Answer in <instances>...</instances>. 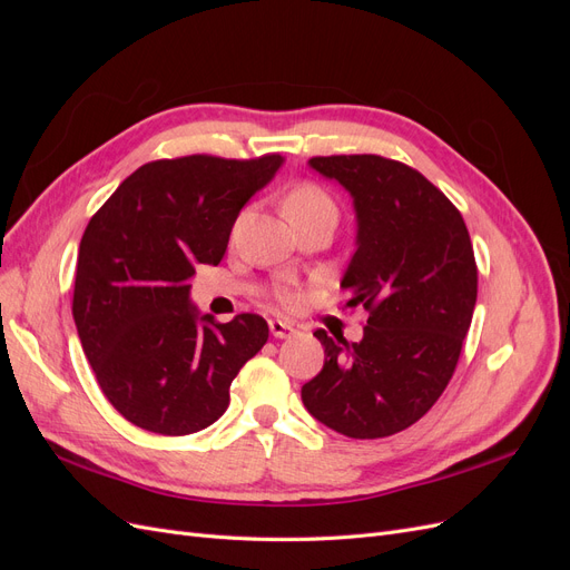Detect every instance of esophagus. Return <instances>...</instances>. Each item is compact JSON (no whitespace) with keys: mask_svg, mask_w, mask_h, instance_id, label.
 Instances as JSON below:
<instances>
[{"mask_svg":"<svg viewBox=\"0 0 570 570\" xmlns=\"http://www.w3.org/2000/svg\"><path fill=\"white\" fill-rule=\"evenodd\" d=\"M268 327H271V335L278 337V340L295 335V325L287 323V321H281V318H273V321L268 323Z\"/></svg>","mask_w":570,"mask_h":570,"instance_id":"obj_1","label":"esophagus"}]
</instances>
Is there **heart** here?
Wrapping results in <instances>:
<instances>
[{"instance_id": "obj_1", "label": "heart", "mask_w": 570, "mask_h": 570, "mask_svg": "<svg viewBox=\"0 0 570 570\" xmlns=\"http://www.w3.org/2000/svg\"><path fill=\"white\" fill-rule=\"evenodd\" d=\"M333 209V202L331 197H327L321 187L316 185H297L292 193L285 197V214L287 218L292 216H299V214H306V212H314V209ZM275 297H278L281 302H292V289L287 285H281L275 287Z\"/></svg>"}]
</instances>
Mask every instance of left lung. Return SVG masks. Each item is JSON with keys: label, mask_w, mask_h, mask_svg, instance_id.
<instances>
[{"label": "left lung", "mask_w": 570, "mask_h": 570, "mask_svg": "<svg viewBox=\"0 0 570 570\" xmlns=\"http://www.w3.org/2000/svg\"><path fill=\"white\" fill-rule=\"evenodd\" d=\"M308 168L352 197L356 249L340 287L368 321L358 342L314 333L325 361L302 402L340 435L387 438L425 416L452 381L478 297L471 237L456 206L400 161L350 154Z\"/></svg>", "instance_id": "left-lung-1"}]
</instances>
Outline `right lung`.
I'll return each instance as SVG.
<instances>
[{
  "label": "right lung",
  "instance_id": "1",
  "mask_svg": "<svg viewBox=\"0 0 570 570\" xmlns=\"http://www.w3.org/2000/svg\"><path fill=\"white\" fill-rule=\"evenodd\" d=\"M193 154L145 164L118 185L80 239L73 318L111 406L159 435L218 421L230 383L268 340V323H216L189 302L197 266L226 254L243 206L283 166Z\"/></svg>",
  "mask_w": 570,
  "mask_h": 570
}]
</instances>
